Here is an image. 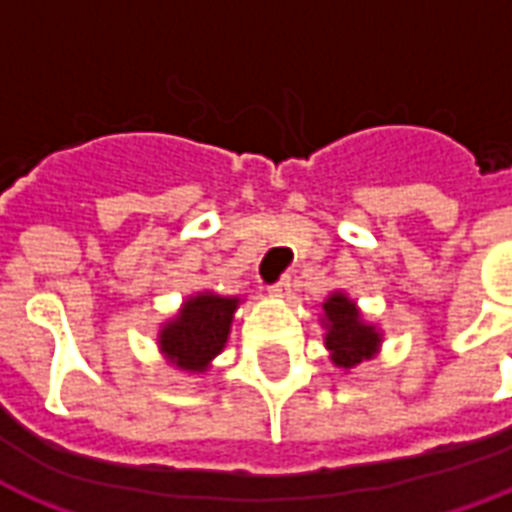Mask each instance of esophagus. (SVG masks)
I'll use <instances>...</instances> for the list:
<instances>
[{"mask_svg":"<svg viewBox=\"0 0 512 512\" xmlns=\"http://www.w3.org/2000/svg\"><path fill=\"white\" fill-rule=\"evenodd\" d=\"M290 292H292V279L290 276H282L279 282L271 284V295L273 298H290Z\"/></svg>","mask_w":512,"mask_h":512,"instance_id":"esophagus-1","label":"esophagus"}]
</instances>
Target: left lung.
Segmentation results:
<instances>
[{"label":"left lung","mask_w":512,"mask_h":512,"mask_svg":"<svg viewBox=\"0 0 512 512\" xmlns=\"http://www.w3.org/2000/svg\"><path fill=\"white\" fill-rule=\"evenodd\" d=\"M327 317V349L333 351V362L338 368H354L368 360L378 346V333L365 325L357 306L346 295L335 292L325 300Z\"/></svg>","instance_id":"1"}]
</instances>
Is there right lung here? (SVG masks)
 I'll return each instance as SVG.
<instances>
[{
    "mask_svg": "<svg viewBox=\"0 0 512 512\" xmlns=\"http://www.w3.org/2000/svg\"><path fill=\"white\" fill-rule=\"evenodd\" d=\"M236 306V298H220L209 292L190 298L179 311V317L163 327V354L182 370H204L228 341Z\"/></svg>",
    "mask_w": 512,
    "mask_h": 512,
    "instance_id": "obj_1",
    "label": "right lung"
}]
</instances>
